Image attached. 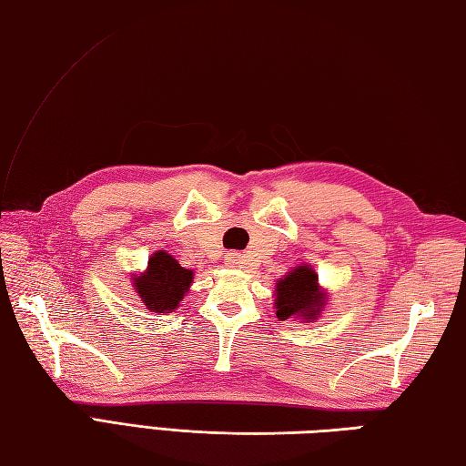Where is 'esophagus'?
Wrapping results in <instances>:
<instances>
[{"instance_id": "obj_1", "label": "esophagus", "mask_w": 466, "mask_h": 466, "mask_svg": "<svg viewBox=\"0 0 466 466\" xmlns=\"http://www.w3.org/2000/svg\"><path fill=\"white\" fill-rule=\"evenodd\" d=\"M226 264L232 266V268H246V260L240 252H228Z\"/></svg>"}]
</instances>
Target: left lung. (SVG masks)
Segmentation results:
<instances>
[{
    "label": "left lung",
    "mask_w": 466,
    "mask_h": 466,
    "mask_svg": "<svg viewBox=\"0 0 466 466\" xmlns=\"http://www.w3.org/2000/svg\"><path fill=\"white\" fill-rule=\"evenodd\" d=\"M329 304V290L319 282V274L310 264L294 266L280 280H276L274 309L279 320L314 322Z\"/></svg>",
    "instance_id": "1"
}]
</instances>
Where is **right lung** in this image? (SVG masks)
Segmentation results:
<instances>
[{"label": "right lung", "instance_id": "1", "mask_svg": "<svg viewBox=\"0 0 466 466\" xmlns=\"http://www.w3.org/2000/svg\"><path fill=\"white\" fill-rule=\"evenodd\" d=\"M194 282V270H187L177 264L172 254L156 250L147 258L146 270L132 274V286L137 299L150 312L167 314L174 312L184 296L190 292Z\"/></svg>", "mask_w": 466, "mask_h": 466}]
</instances>
